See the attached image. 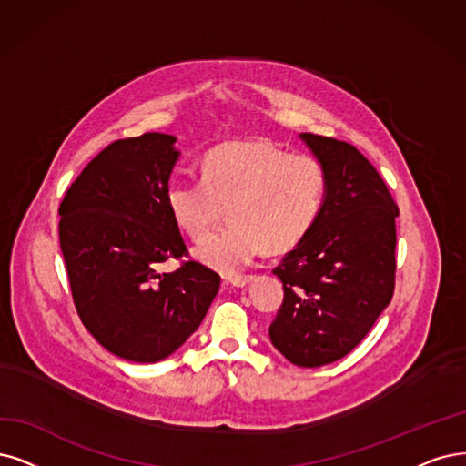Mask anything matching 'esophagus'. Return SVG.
<instances>
[{"label":"esophagus","mask_w":466,"mask_h":466,"mask_svg":"<svg viewBox=\"0 0 466 466\" xmlns=\"http://www.w3.org/2000/svg\"><path fill=\"white\" fill-rule=\"evenodd\" d=\"M251 280H253L251 274H234V277H227V282L236 288H242V286L249 284Z\"/></svg>","instance_id":"1"}]
</instances>
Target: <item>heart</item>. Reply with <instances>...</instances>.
Returning <instances> with one entry per match:
<instances>
[{"mask_svg": "<svg viewBox=\"0 0 466 466\" xmlns=\"http://www.w3.org/2000/svg\"><path fill=\"white\" fill-rule=\"evenodd\" d=\"M329 172L309 153L270 142H230L203 157L201 178H175L167 207L194 242L209 238L228 211L232 222L198 249V259L222 272L248 267L265 248L286 251L317 224Z\"/></svg>", "mask_w": 466, "mask_h": 466, "instance_id": "1", "label": "heart"}]
</instances>
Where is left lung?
Listing matches in <instances>:
<instances>
[{
  "label": "left lung",
  "mask_w": 466,
  "mask_h": 466,
  "mask_svg": "<svg viewBox=\"0 0 466 466\" xmlns=\"http://www.w3.org/2000/svg\"><path fill=\"white\" fill-rule=\"evenodd\" d=\"M301 137L326 167L329 192L313 230L272 270L284 299L268 336L289 363L315 369L353 351L390 305L400 209L355 146Z\"/></svg>",
  "instance_id": "obj_1"
}]
</instances>
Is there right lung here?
I'll return each instance as SVG.
<instances>
[{
    "label": "right lung",
    "instance_id": "obj_1",
    "mask_svg": "<svg viewBox=\"0 0 466 466\" xmlns=\"http://www.w3.org/2000/svg\"><path fill=\"white\" fill-rule=\"evenodd\" d=\"M175 136L115 140L84 167L59 205V242L76 313L107 351L155 363L201 324L220 277L189 251L167 207ZM168 258L181 261L161 273Z\"/></svg>",
    "mask_w": 466,
    "mask_h": 466
}]
</instances>
